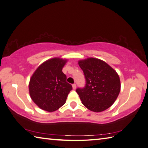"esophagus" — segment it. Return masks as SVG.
Wrapping results in <instances>:
<instances>
[{
    "instance_id": "34e87169",
    "label": "esophagus",
    "mask_w": 148,
    "mask_h": 148,
    "mask_svg": "<svg viewBox=\"0 0 148 148\" xmlns=\"http://www.w3.org/2000/svg\"><path fill=\"white\" fill-rule=\"evenodd\" d=\"M72 88H73V89H76V85L75 84V83H74L73 85H72Z\"/></svg>"
}]
</instances>
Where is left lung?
I'll use <instances>...</instances> for the list:
<instances>
[{
  "label": "left lung",
  "instance_id": "left-lung-1",
  "mask_svg": "<svg viewBox=\"0 0 148 148\" xmlns=\"http://www.w3.org/2000/svg\"><path fill=\"white\" fill-rule=\"evenodd\" d=\"M84 73L85 87L77 88L82 103L94 112L103 111L114 103L120 91L119 74L105 61L89 58L78 61Z\"/></svg>",
  "mask_w": 148,
  "mask_h": 148
}]
</instances>
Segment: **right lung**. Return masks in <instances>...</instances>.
Listing matches in <instances>:
<instances>
[{
	"instance_id": "right-lung-1",
	"label": "right lung",
	"mask_w": 148,
	"mask_h": 148,
	"mask_svg": "<svg viewBox=\"0 0 148 148\" xmlns=\"http://www.w3.org/2000/svg\"><path fill=\"white\" fill-rule=\"evenodd\" d=\"M66 60L52 58L42 63L32 75L29 83L32 100L39 108L48 112L55 111L65 103L72 89L62 72Z\"/></svg>"
}]
</instances>
